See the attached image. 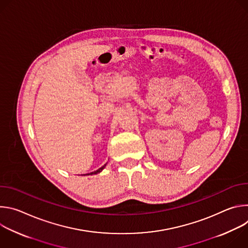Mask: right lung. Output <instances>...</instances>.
Segmentation results:
<instances>
[{
    "mask_svg": "<svg viewBox=\"0 0 248 248\" xmlns=\"http://www.w3.org/2000/svg\"><path fill=\"white\" fill-rule=\"evenodd\" d=\"M106 165H107V164H105L103 167H101L100 169H98L97 170H95V171H92V172H90V173H87V174H96V173H99L100 171H102V170L106 167Z\"/></svg>",
    "mask_w": 248,
    "mask_h": 248,
    "instance_id": "right-lung-1",
    "label": "right lung"
}]
</instances>
